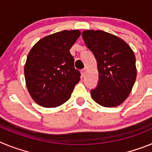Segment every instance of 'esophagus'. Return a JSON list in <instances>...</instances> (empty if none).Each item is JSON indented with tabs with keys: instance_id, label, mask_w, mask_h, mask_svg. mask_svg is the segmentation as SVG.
<instances>
[{
	"instance_id": "34e87169",
	"label": "esophagus",
	"mask_w": 152,
	"mask_h": 152,
	"mask_svg": "<svg viewBox=\"0 0 152 152\" xmlns=\"http://www.w3.org/2000/svg\"><path fill=\"white\" fill-rule=\"evenodd\" d=\"M86 72H87V68H84V69L81 70V71H80V72H81V75H82V76H84V75H85Z\"/></svg>"
}]
</instances>
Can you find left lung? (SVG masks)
I'll use <instances>...</instances> for the list:
<instances>
[{"label":"left lung","instance_id":"1","mask_svg":"<svg viewBox=\"0 0 152 152\" xmlns=\"http://www.w3.org/2000/svg\"><path fill=\"white\" fill-rule=\"evenodd\" d=\"M82 37L97 62L99 80L91 91L93 100L105 107L120 105L136 79L133 51L122 39L103 30H85Z\"/></svg>","mask_w":152,"mask_h":152}]
</instances>
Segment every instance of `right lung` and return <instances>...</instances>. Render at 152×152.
Wrapping results in <instances>:
<instances>
[{
    "instance_id": "add662e5",
    "label": "right lung",
    "mask_w": 152,
    "mask_h": 152,
    "mask_svg": "<svg viewBox=\"0 0 152 152\" xmlns=\"http://www.w3.org/2000/svg\"><path fill=\"white\" fill-rule=\"evenodd\" d=\"M79 30H63L37 42L28 54L24 75L29 94L44 107H56L71 97L80 73L75 68L70 49Z\"/></svg>"
}]
</instances>
